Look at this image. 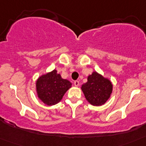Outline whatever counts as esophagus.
Listing matches in <instances>:
<instances>
[{
    "mask_svg": "<svg viewBox=\"0 0 146 146\" xmlns=\"http://www.w3.org/2000/svg\"><path fill=\"white\" fill-rule=\"evenodd\" d=\"M74 86H79V85H80L79 81H78V80H75L74 82Z\"/></svg>",
    "mask_w": 146,
    "mask_h": 146,
    "instance_id": "obj_1",
    "label": "esophagus"
}]
</instances>
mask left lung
I'll use <instances>...</instances> for the list:
<instances>
[{
  "label": "left lung",
  "mask_w": 146,
  "mask_h": 146,
  "mask_svg": "<svg viewBox=\"0 0 146 146\" xmlns=\"http://www.w3.org/2000/svg\"><path fill=\"white\" fill-rule=\"evenodd\" d=\"M87 101L94 106H100L108 101L113 91L110 80L94 72L88 77L87 82L81 87Z\"/></svg>",
  "instance_id": "obj_1"
}]
</instances>
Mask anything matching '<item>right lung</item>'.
I'll list each match as a JSON object with an SVG mask.
<instances>
[{
    "label": "right lung",
    "instance_id": "add662e5",
    "mask_svg": "<svg viewBox=\"0 0 146 146\" xmlns=\"http://www.w3.org/2000/svg\"><path fill=\"white\" fill-rule=\"evenodd\" d=\"M38 97L45 104L52 106L60 101L71 87L72 83L67 80L63 79L57 71L40 76L36 82Z\"/></svg>",
    "mask_w": 146,
    "mask_h": 146
}]
</instances>
